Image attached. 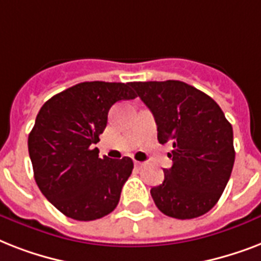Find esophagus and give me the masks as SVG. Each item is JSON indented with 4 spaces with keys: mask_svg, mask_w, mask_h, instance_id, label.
I'll return each mask as SVG.
<instances>
[{
    "mask_svg": "<svg viewBox=\"0 0 261 261\" xmlns=\"http://www.w3.org/2000/svg\"><path fill=\"white\" fill-rule=\"evenodd\" d=\"M135 164V167H138V168H142L143 165H145V163H141V161H134Z\"/></svg>",
    "mask_w": 261,
    "mask_h": 261,
    "instance_id": "esophagus-1",
    "label": "esophagus"
}]
</instances>
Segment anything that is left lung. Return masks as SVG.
I'll return each mask as SVG.
<instances>
[{
	"label": "left lung",
	"instance_id": "obj_1",
	"mask_svg": "<svg viewBox=\"0 0 261 261\" xmlns=\"http://www.w3.org/2000/svg\"><path fill=\"white\" fill-rule=\"evenodd\" d=\"M157 124L160 143L171 142L173 164L150 190L168 217L192 219L206 214L230 178L236 151L233 128L217 102L181 81L131 83Z\"/></svg>",
	"mask_w": 261,
	"mask_h": 261
}]
</instances>
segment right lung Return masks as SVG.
Returning a JSON list of instances; mask_svg holds the SVG:
<instances>
[{
    "label": "right lung",
    "mask_w": 261,
    "mask_h": 261,
    "mask_svg": "<svg viewBox=\"0 0 261 261\" xmlns=\"http://www.w3.org/2000/svg\"><path fill=\"white\" fill-rule=\"evenodd\" d=\"M131 83H81L55 94L39 111L28 151L39 190L62 214L77 221L102 218L118 206L134 164L98 157V135L115 102L137 94Z\"/></svg>",
    "instance_id": "right-lung-1"
}]
</instances>
